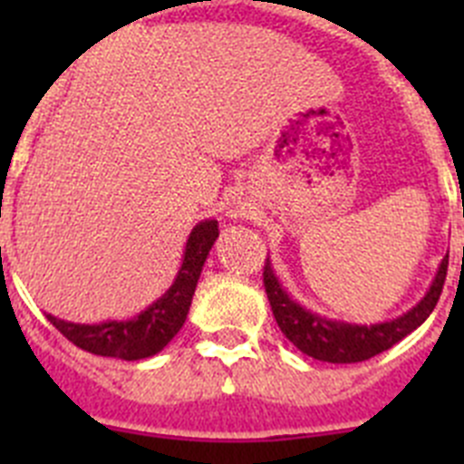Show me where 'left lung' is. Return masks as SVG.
Returning <instances> with one entry per match:
<instances>
[{
  "mask_svg": "<svg viewBox=\"0 0 464 464\" xmlns=\"http://www.w3.org/2000/svg\"><path fill=\"white\" fill-rule=\"evenodd\" d=\"M446 269H449V256L441 260L440 269L434 274L432 285L413 309L397 315L392 321L374 323V325L334 321V318H325V315L315 314V311L304 309L299 302L290 297L288 290L283 288L278 276L274 274L269 257L265 262L262 278H265V290H267L274 318H276L283 334L309 358L323 360V362L348 364L362 362V360L383 353L391 346H395L397 342H401L407 334H411L416 327L423 325L425 318L432 314L437 302H440L441 288H444L446 281Z\"/></svg>",
  "mask_w": 464,
  "mask_h": 464,
  "instance_id": "8db88e82",
  "label": "left lung"
}]
</instances>
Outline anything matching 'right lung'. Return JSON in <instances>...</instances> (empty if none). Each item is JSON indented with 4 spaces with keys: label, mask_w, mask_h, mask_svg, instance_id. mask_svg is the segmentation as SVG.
Instances as JSON below:
<instances>
[{
    "label": "right lung",
    "mask_w": 464,
    "mask_h": 464,
    "mask_svg": "<svg viewBox=\"0 0 464 464\" xmlns=\"http://www.w3.org/2000/svg\"><path fill=\"white\" fill-rule=\"evenodd\" d=\"M218 239V220H202L192 227L186 241L183 262L167 293L130 321H106L81 325L46 314L73 346L88 353L118 360H143L160 353L179 334L188 318L197 281L211 246Z\"/></svg>",
    "instance_id": "add662e5"
}]
</instances>
